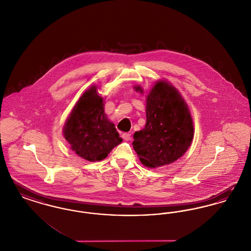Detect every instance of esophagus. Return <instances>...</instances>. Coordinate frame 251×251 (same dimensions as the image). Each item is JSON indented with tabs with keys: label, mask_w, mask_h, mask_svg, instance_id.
Wrapping results in <instances>:
<instances>
[{
	"label": "esophagus",
	"mask_w": 251,
	"mask_h": 251,
	"mask_svg": "<svg viewBox=\"0 0 251 251\" xmlns=\"http://www.w3.org/2000/svg\"><path fill=\"white\" fill-rule=\"evenodd\" d=\"M122 138H123L125 141H130L131 139V133H123V134H122Z\"/></svg>",
	"instance_id": "esophagus-1"
}]
</instances>
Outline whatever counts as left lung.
I'll return each instance as SVG.
<instances>
[{"mask_svg": "<svg viewBox=\"0 0 251 251\" xmlns=\"http://www.w3.org/2000/svg\"><path fill=\"white\" fill-rule=\"evenodd\" d=\"M143 93L141 86L134 87ZM146 125L133 134V150L147 167L167 166L191 146V114L179 91L167 81L157 82L147 95Z\"/></svg>", "mask_w": 251, "mask_h": 251, "instance_id": "left-lung-1", "label": "left lung"}]
</instances>
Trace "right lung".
Here are the masks:
<instances>
[{
  "instance_id": "obj_1",
  "label": "right lung",
  "mask_w": 251,
  "mask_h": 251,
  "mask_svg": "<svg viewBox=\"0 0 251 251\" xmlns=\"http://www.w3.org/2000/svg\"><path fill=\"white\" fill-rule=\"evenodd\" d=\"M93 85L84 92L65 123L63 134L75 153L89 162L103 160L122 142L104 113L102 97Z\"/></svg>"
}]
</instances>
